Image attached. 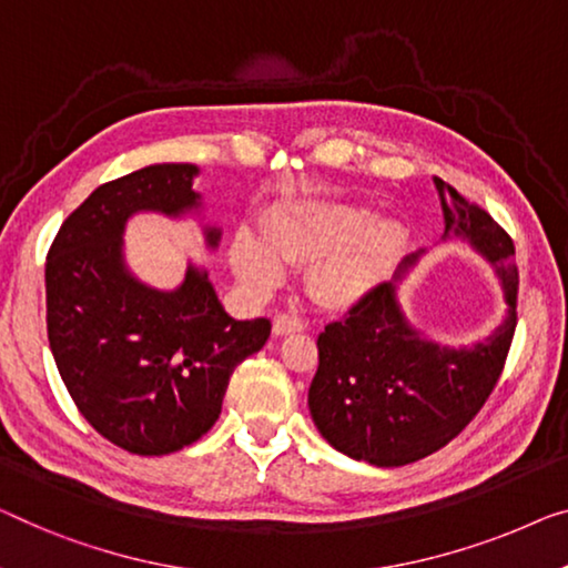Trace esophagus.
I'll use <instances>...</instances> for the list:
<instances>
[{"label":"esophagus","mask_w":568,"mask_h":568,"mask_svg":"<svg viewBox=\"0 0 568 568\" xmlns=\"http://www.w3.org/2000/svg\"><path fill=\"white\" fill-rule=\"evenodd\" d=\"M303 332V321L291 316V313H277L273 318V334L275 336H287V334H298Z\"/></svg>","instance_id":"34e87169"}]
</instances>
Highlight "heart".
<instances>
[{"mask_svg": "<svg viewBox=\"0 0 568 568\" xmlns=\"http://www.w3.org/2000/svg\"><path fill=\"white\" fill-rule=\"evenodd\" d=\"M403 247L405 226L395 219H375L359 203L301 201L270 211L262 240L250 230L236 232L230 262L250 291L267 293L283 281V265L311 261V298L326 308H349L390 275Z\"/></svg>", "mask_w": 568, "mask_h": 568, "instance_id": "heart-1", "label": "heart"}]
</instances>
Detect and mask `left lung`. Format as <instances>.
I'll use <instances>...</instances> for the list:
<instances>
[{
	"instance_id": "8db88e82",
	"label": "left lung",
	"mask_w": 568,
	"mask_h": 568,
	"mask_svg": "<svg viewBox=\"0 0 568 568\" xmlns=\"http://www.w3.org/2000/svg\"><path fill=\"white\" fill-rule=\"evenodd\" d=\"M444 236L462 240L493 265L505 295V318L471 344L434 342L405 316L397 283L423 250L405 257L390 283L377 285L342 321L318 334V369L308 408L336 452L375 467H403L438 452L469 426L503 375L515 334L518 265L513 240L485 209L434 178Z\"/></svg>"
}]
</instances>
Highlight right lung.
I'll list each match as a JSON object with an SVG mask.
<instances>
[{
	"label": "right lung",
	"mask_w": 568,
	"mask_h": 568,
	"mask_svg": "<svg viewBox=\"0 0 568 568\" xmlns=\"http://www.w3.org/2000/svg\"><path fill=\"white\" fill-rule=\"evenodd\" d=\"M196 175L191 163H158L99 185L58 230L45 262L48 342L68 393L101 436L140 456L199 442L236 365L270 336L267 318H232L193 262L173 291L126 265L134 214L199 216ZM219 240L222 230L203 224L206 247Z\"/></svg>",
	"instance_id": "obj_1"
}]
</instances>
